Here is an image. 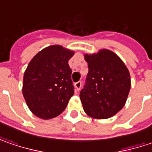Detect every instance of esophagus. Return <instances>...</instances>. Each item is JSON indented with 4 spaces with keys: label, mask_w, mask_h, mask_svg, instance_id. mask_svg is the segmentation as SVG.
I'll return each instance as SVG.
<instances>
[{
    "label": "esophagus",
    "mask_w": 152,
    "mask_h": 152,
    "mask_svg": "<svg viewBox=\"0 0 152 152\" xmlns=\"http://www.w3.org/2000/svg\"><path fill=\"white\" fill-rule=\"evenodd\" d=\"M74 86H75V88H76V91H79V90L81 89V86H82V82H81V81H79V82L75 83V84H74Z\"/></svg>",
    "instance_id": "obj_1"
}]
</instances>
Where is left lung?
<instances>
[{"mask_svg":"<svg viewBox=\"0 0 152 152\" xmlns=\"http://www.w3.org/2000/svg\"><path fill=\"white\" fill-rule=\"evenodd\" d=\"M85 59L89 72L79 95L83 108L93 118H109L125 105L131 86L129 72L124 61L107 49L85 54Z\"/></svg>","mask_w":152,"mask_h":152,"instance_id":"1","label":"left lung"}]
</instances>
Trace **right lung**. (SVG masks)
Instances as JSON below:
<instances>
[{
  "instance_id": "obj_1",
  "label": "right lung",
  "mask_w": 152,
  "mask_h": 152,
  "mask_svg": "<svg viewBox=\"0 0 152 152\" xmlns=\"http://www.w3.org/2000/svg\"><path fill=\"white\" fill-rule=\"evenodd\" d=\"M74 51L58 45L38 52L23 75V95L36 117L50 119L65 110L74 94L68 61Z\"/></svg>"
}]
</instances>
